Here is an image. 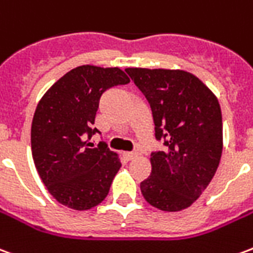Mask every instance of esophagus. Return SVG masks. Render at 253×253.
<instances>
[{"instance_id":"34e87169","label":"esophagus","mask_w":253,"mask_h":253,"mask_svg":"<svg viewBox=\"0 0 253 253\" xmlns=\"http://www.w3.org/2000/svg\"><path fill=\"white\" fill-rule=\"evenodd\" d=\"M123 156H125V159H126L127 161H130V160L135 159V157H137V153H135V152H125V153H123Z\"/></svg>"}]
</instances>
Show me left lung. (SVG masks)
Here are the masks:
<instances>
[{"mask_svg":"<svg viewBox=\"0 0 253 253\" xmlns=\"http://www.w3.org/2000/svg\"><path fill=\"white\" fill-rule=\"evenodd\" d=\"M153 114L165 152L150 156L152 173L141 183L145 201L163 211H180L202 195L222 154V114L215 94L184 70L128 67Z\"/></svg>","mask_w":253,"mask_h":253,"instance_id":"1","label":"left lung"}]
</instances>
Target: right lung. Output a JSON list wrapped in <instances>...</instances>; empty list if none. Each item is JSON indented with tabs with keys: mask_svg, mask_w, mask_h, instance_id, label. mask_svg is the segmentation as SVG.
<instances>
[{
	"mask_svg": "<svg viewBox=\"0 0 253 253\" xmlns=\"http://www.w3.org/2000/svg\"><path fill=\"white\" fill-rule=\"evenodd\" d=\"M130 78L119 67L83 65L58 80L36 107L31 148L43 184L63 206L78 211L97 206L121 169L119 156L104 142H89L101 94Z\"/></svg>",
	"mask_w": 253,
	"mask_h": 253,
	"instance_id": "right-lung-1",
	"label": "right lung"
}]
</instances>
